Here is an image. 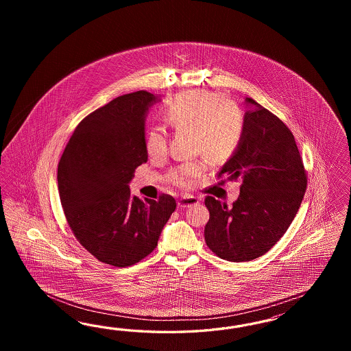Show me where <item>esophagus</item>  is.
I'll list each match as a JSON object with an SVG mask.
<instances>
[{
  "label": "esophagus",
  "mask_w": 351,
  "mask_h": 351,
  "mask_svg": "<svg viewBox=\"0 0 351 351\" xmlns=\"http://www.w3.org/2000/svg\"><path fill=\"white\" fill-rule=\"evenodd\" d=\"M198 202H199V198H197V197L184 195L178 201V204H179V207H181V208H185V207H189V206H193V204H197Z\"/></svg>",
  "instance_id": "esophagus-1"
}]
</instances>
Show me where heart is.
<instances>
[{"instance_id":"obj_1","label":"heart","mask_w":351,"mask_h":351,"mask_svg":"<svg viewBox=\"0 0 351 351\" xmlns=\"http://www.w3.org/2000/svg\"><path fill=\"white\" fill-rule=\"evenodd\" d=\"M165 119L171 128L194 134V149L213 162L229 160L245 134V119L237 106L225 96L210 91H189L176 96L165 109ZM149 158L163 160L169 152L165 130L152 128L145 136ZM207 169L206 160H194L175 166L166 181L182 191L191 189Z\"/></svg>"}]
</instances>
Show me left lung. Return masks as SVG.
Masks as SVG:
<instances>
[{
	"label": "left lung",
	"mask_w": 351,
	"mask_h": 351,
	"mask_svg": "<svg viewBox=\"0 0 351 351\" xmlns=\"http://www.w3.org/2000/svg\"><path fill=\"white\" fill-rule=\"evenodd\" d=\"M255 106L245 116V134L217 179H241L232 207L207 195L210 219L204 241L220 258L241 263L266 254L287 232L308 185V175L291 130L270 110Z\"/></svg>",
	"instance_id": "8db88e82"
}]
</instances>
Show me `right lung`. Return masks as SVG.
I'll list each match as a JSON object with an SVG mask.
<instances>
[{
    "label": "right lung",
    "mask_w": 351,
    "mask_h": 351,
    "mask_svg": "<svg viewBox=\"0 0 351 351\" xmlns=\"http://www.w3.org/2000/svg\"><path fill=\"white\" fill-rule=\"evenodd\" d=\"M156 96H118L75 128L58 165L64 215L77 241L99 261L126 267L150 255L176 208L172 195L131 197L128 182L148 160L144 118Z\"/></svg>",
    "instance_id": "right-lung-1"
}]
</instances>
